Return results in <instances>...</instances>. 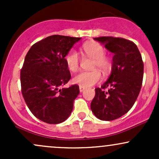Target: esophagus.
I'll use <instances>...</instances> for the list:
<instances>
[{
	"instance_id": "obj_1",
	"label": "esophagus",
	"mask_w": 159,
	"mask_h": 159,
	"mask_svg": "<svg viewBox=\"0 0 159 159\" xmlns=\"http://www.w3.org/2000/svg\"><path fill=\"white\" fill-rule=\"evenodd\" d=\"M84 90H85V87H82V86H80V87H79V90H80V92H81V93L84 92Z\"/></svg>"
}]
</instances>
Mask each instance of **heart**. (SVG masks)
<instances>
[{
	"label": "heart",
	"mask_w": 159,
	"mask_h": 159,
	"mask_svg": "<svg viewBox=\"0 0 159 159\" xmlns=\"http://www.w3.org/2000/svg\"><path fill=\"white\" fill-rule=\"evenodd\" d=\"M83 50L87 56L94 60L93 68H98L103 72H108L111 62L105 57V48L97 43H90L84 45ZM79 56L75 51H70L65 57L67 67L71 72H76L79 68ZM102 80V75L97 70L92 72H82L73 78V82L84 87H90Z\"/></svg>",
	"instance_id": "1"
}]
</instances>
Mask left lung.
Wrapping results in <instances>:
<instances>
[{"label": "left lung", "instance_id": "obj_1", "mask_svg": "<svg viewBox=\"0 0 159 159\" xmlns=\"http://www.w3.org/2000/svg\"><path fill=\"white\" fill-rule=\"evenodd\" d=\"M114 54L109 78L91 102L92 112L98 119L111 121L120 118L132 108L141 88L143 63L137 45L123 38H94ZM109 90L105 91V89Z\"/></svg>", "mask_w": 159, "mask_h": 159}]
</instances>
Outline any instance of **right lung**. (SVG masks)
Returning <instances> with one entry per match:
<instances>
[{
	"label": "right lung",
	"instance_id": "obj_1",
	"mask_svg": "<svg viewBox=\"0 0 159 159\" xmlns=\"http://www.w3.org/2000/svg\"><path fill=\"white\" fill-rule=\"evenodd\" d=\"M80 39L48 36L33 45L25 57L20 76L21 93L32 114L45 123H63L72 113L79 87H61L71 78L66 56Z\"/></svg>",
	"mask_w": 159,
	"mask_h": 159
}]
</instances>
